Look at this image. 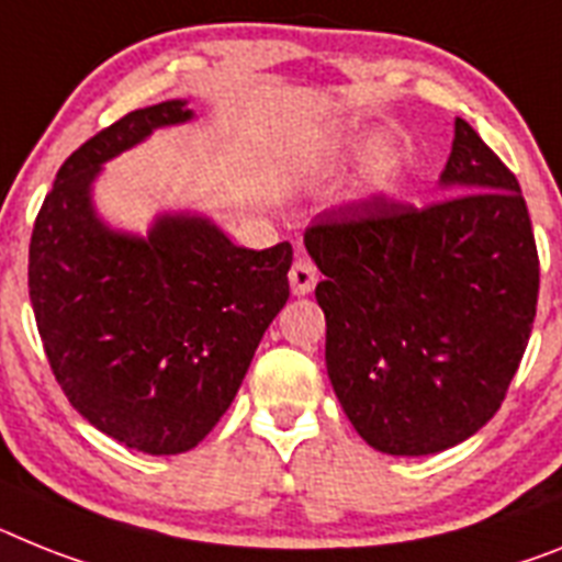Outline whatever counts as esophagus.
<instances>
[{
  "label": "esophagus",
  "instance_id": "esophagus-1",
  "mask_svg": "<svg viewBox=\"0 0 562 562\" xmlns=\"http://www.w3.org/2000/svg\"><path fill=\"white\" fill-rule=\"evenodd\" d=\"M289 282H291V291H294V296L311 294V291H314V285L319 282V273H317V268H314V262L305 257L296 259L289 271Z\"/></svg>",
  "mask_w": 562,
  "mask_h": 562
}]
</instances>
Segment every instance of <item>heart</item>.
Returning <instances> with one entry per match:
<instances>
[{
	"instance_id": "1",
	"label": "heart",
	"mask_w": 562,
	"mask_h": 562,
	"mask_svg": "<svg viewBox=\"0 0 562 562\" xmlns=\"http://www.w3.org/2000/svg\"><path fill=\"white\" fill-rule=\"evenodd\" d=\"M362 159L357 168V179L351 188V202L371 205V202H385L403 191L408 179V157L403 145L394 139H383L376 128H346L337 131L319 145V154L314 159L317 171H334L342 165Z\"/></svg>"
}]
</instances>
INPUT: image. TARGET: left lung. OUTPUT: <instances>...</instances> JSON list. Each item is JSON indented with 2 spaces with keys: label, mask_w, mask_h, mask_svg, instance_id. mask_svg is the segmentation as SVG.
Here are the masks:
<instances>
[{
  "label": "left lung",
  "mask_w": 562,
  "mask_h": 562,
  "mask_svg": "<svg viewBox=\"0 0 562 562\" xmlns=\"http://www.w3.org/2000/svg\"><path fill=\"white\" fill-rule=\"evenodd\" d=\"M437 188L426 209L348 205L305 231L334 394L362 440L394 457L446 451L494 417L537 311L517 177L460 116Z\"/></svg>",
  "instance_id": "1"
}]
</instances>
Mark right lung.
Listing matches in <instances>:
<instances>
[{
  "label": "right lung",
  "mask_w": 562,
  "mask_h": 562,
  "mask_svg": "<svg viewBox=\"0 0 562 562\" xmlns=\"http://www.w3.org/2000/svg\"><path fill=\"white\" fill-rule=\"evenodd\" d=\"M196 120L188 99L139 108L74 150L42 202L27 289L50 369L91 426L145 454L205 440L289 300V243L251 251L200 211L148 231L97 209L105 165L154 131Z\"/></svg>",
  "instance_id": "right-lung-1"
}]
</instances>
